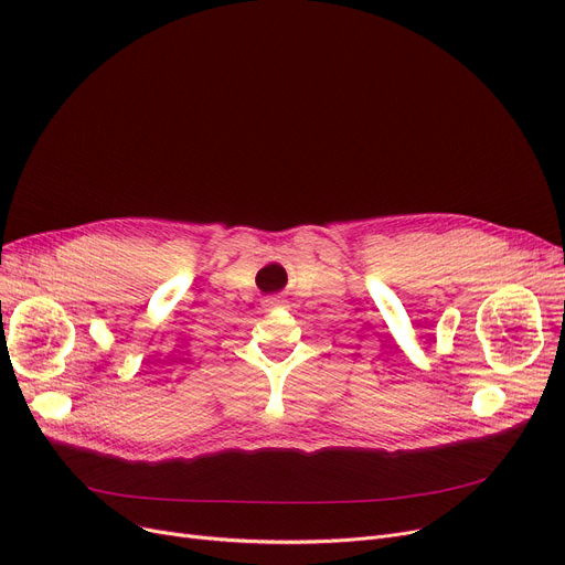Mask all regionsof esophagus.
I'll use <instances>...</instances> for the list:
<instances>
[{
    "mask_svg": "<svg viewBox=\"0 0 565 565\" xmlns=\"http://www.w3.org/2000/svg\"><path fill=\"white\" fill-rule=\"evenodd\" d=\"M277 305H281V298H277V295H275V298L265 300V307H277Z\"/></svg>",
    "mask_w": 565,
    "mask_h": 565,
    "instance_id": "1",
    "label": "esophagus"
}]
</instances>
